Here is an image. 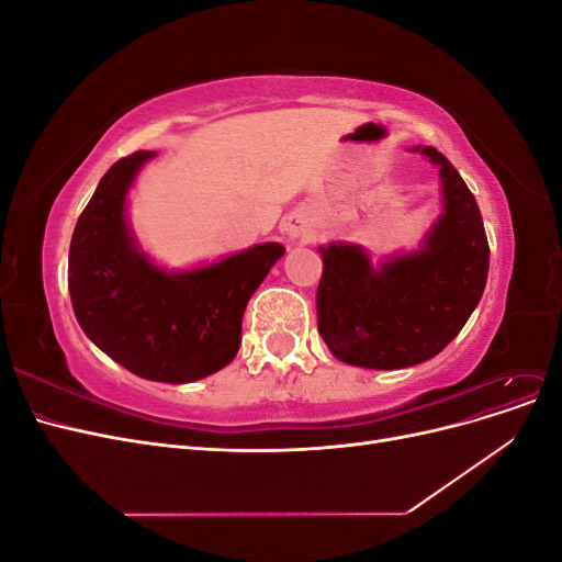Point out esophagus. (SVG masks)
Here are the masks:
<instances>
[{
	"mask_svg": "<svg viewBox=\"0 0 562 562\" xmlns=\"http://www.w3.org/2000/svg\"><path fill=\"white\" fill-rule=\"evenodd\" d=\"M283 232L288 234L291 241H312L314 239V227L307 220V215L293 213L283 220Z\"/></svg>",
	"mask_w": 562,
	"mask_h": 562,
	"instance_id": "obj_1",
	"label": "esophagus"
}]
</instances>
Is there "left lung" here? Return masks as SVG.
<instances>
[{
    "mask_svg": "<svg viewBox=\"0 0 562 562\" xmlns=\"http://www.w3.org/2000/svg\"><path fill=\"white\" fill-rule=\"evenodd\" d=\"M422 151L440 176V213L419 248L372 262L359 244L321 246L318 333L335 359L398 370L443 351L479 307L490 248L483 217L457 168L434 147Z\"/></svg>",
    "mask_w": 562,
    "mask_h": 562,
    "instance_id": "obj_1",
    "label": "left lung"
}]
</instances>
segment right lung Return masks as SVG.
Masks as SVG:
<instances>
[{
	"label": "right lung",
	"mask_w": 562,
	"mask_h": 562,
	"mask_svg": "<svg viewBox=\"0 0 562 562\" xmlns=\"http://www.w3.org/2000/svg\"><path fill=\"white\" fill-rule=\"evenodd\" d=\"M157 151L119 159L77 220L67 288L81 330L112 361L151 382L184 384L223 370L241 345L250 295L285 252L250 246L192 269H166L128 223V192Z\"/></svg>",
	"instance_id": "obj_1"
}]
</instances>
